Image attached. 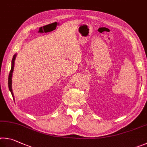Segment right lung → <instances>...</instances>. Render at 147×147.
Returning <instances> with one entry per match:
<instances>
[{
  "label": "right lung",
  "mask_w": 147,
  "mask_h": 147,
  "mask_svg": "<svg viewBox=\"0 0 147 147\" xmlns=\"http://www.w3.org/2000/svg\"><path fill=\"white\" fill-rule=\"evenodd\" d=\"M16 56L17 54H15L13 57L12 61H11V70H10L9 74V77H8V87H9V90L10 92L13 96V98L14 99V96H13V90H12V76H13V69H14V65H15V59H16Z\"/></svg>",
  "instance_id": "add662e5"
}]
</instances>
